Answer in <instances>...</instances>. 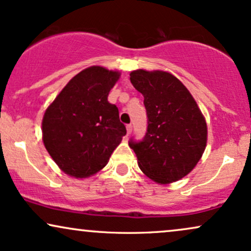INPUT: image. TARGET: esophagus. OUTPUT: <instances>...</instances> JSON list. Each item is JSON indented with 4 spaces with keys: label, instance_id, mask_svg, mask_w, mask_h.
Wrapping results in <instances>:
<instances>
[{
    "label": "esophagus",
    "instance_id": "34e87169",
    "mask_svg": "<svg viewBox=\"0 0 251 251\" xmlns=\"http://www.w3.org/2000/svg\"><path fill=\"white\" fill-rule=\"evenodd\" d=\"M126 129H127V134H131L132 133V125H131V124L126 125Z\"/></svg>",
    "mask_w": 251,
    "mask_h": 251
}]
</instances>
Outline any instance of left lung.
<instances>
[{
	"instance_id": "8db88e82",
	"label": "left lung",
	"mask_w": 251,
	"mask_h": 251,
	"mask_svg": "<svg viewBox=\"0 0 251 251\" xmlns=\"http://www.w3.org/2000/svg\"><path fill=\"white\" fill-rule=\"evenodd\" d=\"M129 76L144 96L147 113L145 137L128 141L139 167L159 183L182 179L206 149L207 125L200 108L187 87L168 72L137 70Z\"/></svg>"
}]
</instances>
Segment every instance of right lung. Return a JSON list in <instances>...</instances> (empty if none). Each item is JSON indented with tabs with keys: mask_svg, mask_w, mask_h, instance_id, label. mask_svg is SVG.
I'll return each mask as SVG.
<instances>
[{
	"mask_svg": "<svg viewBox=\"0 0 251 251\" xmlns=\"http://www.w3.org/2000/svg\"><path fill=\"white\" fill-rule=\"evenodd\" d=\"M119 72L101 66L80 71L45 111L44 146L64 173L87 177L105 167L126 127L107 100Z\"/></svg>",
	"mask_w": 251,
	"mask_h": 251,
	"instance_id": "add662e5",
	"label": "right lung"
}]
</instances>
